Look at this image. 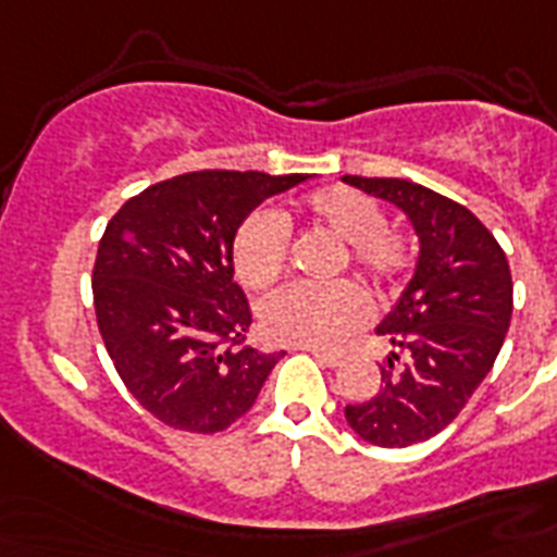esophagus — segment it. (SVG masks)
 I'll use <instances>...</instances> for the list:
<instances>
[{
    "label": "esophagus",
    "instance_id": "obj_1",
    "mask_svg": "<svg viewBox=\"0 0 557 557\" xmlns=\"http://www.w3.org/2000/svg\"><path fill=\"white\" fill-rule=\"evenodd\" d=\"M297 349H304V352L314 356L323 367H338L341 361H344V356H341V352H330V349H321V347H297Z\"/></svg>",
    "mask_w": 557,
    "mask_h": 557
}]
</instances>
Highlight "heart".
<instances>
[{"instance_id":"b5f03b06","label":"heart","mask_w":557,"mask_h":557,"mask_svg":"<svg viewBox=\"0 0 557 557\" xmlns=\"http://www.w3.org/2000/svg\"><path fill=\"white\" fill-rule=\"evenodd\" d=\"M309 222L330 231L344 245L338 271H356L379 297L393 295L413 265V248L401 231L387 225L379 201L356 187H326L300 205ZM286 219L274 210H253L239 222L231 243L236 280L248 288H269L288 265ZM364 295L352 283L332 286H286L257 309L262 335L274 344L335 347L361 326Z\"/></svg>"}]
</instances>
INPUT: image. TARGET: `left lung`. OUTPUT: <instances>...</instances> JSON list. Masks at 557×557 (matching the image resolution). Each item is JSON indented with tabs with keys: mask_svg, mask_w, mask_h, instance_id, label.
<instances>
[{
	"mask_svg": "<svg viewBox=\"0 0 557 557\" xmlns=\"http://www.w3.org/2000/svg\"><path fill=\"white\" fill-rule=\"evenodd\" d=\"M344 182L405 210L422 243L410 286L379 326L398 352L381 367L379 393L344 410L361 440L407 448L445 431L494 367L511 321V271L466 205L405 178Z\"/></svg>",
	"mask_w": 557,
	"mask_h": 557,
	"instance_id": "left-lung-1",
	"label": "left lung"
}]
</instances>
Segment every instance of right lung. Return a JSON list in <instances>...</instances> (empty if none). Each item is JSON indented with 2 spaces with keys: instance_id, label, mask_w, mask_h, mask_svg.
I'll return each mask as SVG.
<instances>
[{
  "instance_id": "1",
  "label": "right lung",
  "mask_w": 557,
  "mask_h": 557,
  "mask_svg": "<svg viewBox=\"0 0 557 557\" xmlns=\"http://www.w3.org/2000/svg\"><path fill=\"white\" fill-rule=\"evenodd\" d=\"M304 176L196 170L150 185L109 219L91 269L117 375L173 431L219 433L245 416L283 352L245 344L251 306L231 243L262 199Z\"/></svg>"
}]
</instances>
